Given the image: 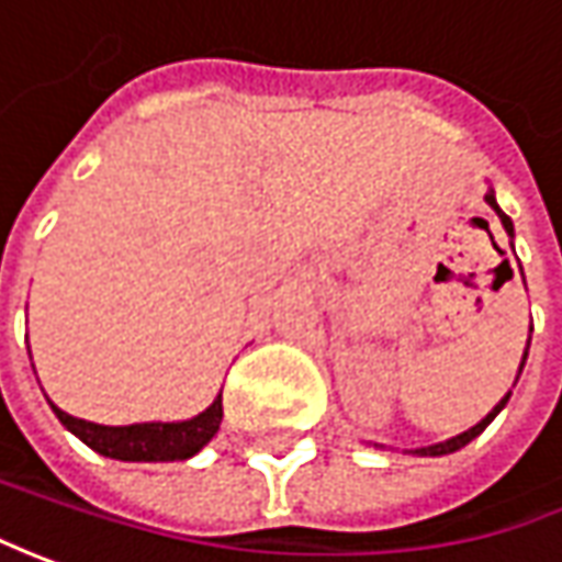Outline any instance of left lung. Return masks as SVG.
Masks as SVG:
<instances>
[{
    "label": "left lung",
    "mask_w": 562,
    "mask_h": 562,
    "mask_svg": "<svg viewBox=\"0 0 562 562\" xmlns=\"http://www.w3.org/2000/svg\"><path fill=\"white\" fill-rule=\"evenodd\" d=\"M485 202L492 204L494 211H497V217H501V223H504V229H507V233H513V223H510V217H507V214H504V211H501V207H497V202H494V192H492V189H488V195H485ZM522 363H526V358H522ZM522 363H519V373H522ZM507 397H510V392H507ZM507 397H501V404H497V407H494L492 414L485 416V419H482V423H475L473 429H467V432H460V436L448 438V441H438V445H429V448H419V451H416V454L438 457V454H451V451H460V448H463V445H470V441H473V438L479 436V432H482V429H485V426H488V423H492L494 416L501 414V407H504V404H507Z\"/></svg>",
    "instance_id": "left-lung-1"
}]
</instances>
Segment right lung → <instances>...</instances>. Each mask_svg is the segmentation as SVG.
Returning a JSON list of instances; mask_svg holds the SVG:
<instances>
[{
	"instance_id": "obj_1",
	"label": "right lung",
	"mask_w": 562,
	"mask_h": 562,
	"mask_svg": "<svg viewBox=\"0 0 562 562\" xmlns=\"http://www.w3.org/2000/svg\"><path fill=\"white\" fill-rule=\"evenodd\" d=\"M55 416L68 426L74 436L99 454L114 460H186L199 454L211 438L217 436L223 419V401H217L204 414L183 419V423H136V426H99L77 416L65 414L52 404Z\"/></svg>"
}]
</instances>
